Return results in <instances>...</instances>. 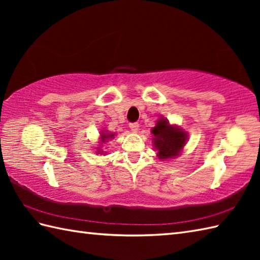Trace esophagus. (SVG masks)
I'll return each mask as SVG.
<instances>
[{
	"label": "esophagus",
	"instance_id": "1",
	"mask_svg": "<svg viewBox=\"0 0 260 260\" xmlns=\"http://www.w3.org/2000/svg\"><path fill=\"white\" fill-rule=\"evenodd\" d=\"M129 128L132 132H134V133H137L140 129V124L139 123H131L129 124Z\"/></svg>",
	"mask_w": 260,
	"mask_h": 260
}]
</instances>
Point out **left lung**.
I'll return each mask as SVG.
<instances>
[{
  "instance_id": "left-lung-1",
  "label": "left lung",
  "mask_w": 260,
  "mask_h": 260,
  "mask_svg": "<svg viewBox=\"0 0 260 260\" xmlns=\"http://www.w3.org/2000/svg\"><path fill=\"white\" fill-rule=\"evenodd\" d=\"M152 134L154 135L153 145L157 151V157L163 161L180 155L187 137L181 127L171 125L169 120L164 118L157 120L155 127L152 129Z\"/></svg>"
}]
</instances>
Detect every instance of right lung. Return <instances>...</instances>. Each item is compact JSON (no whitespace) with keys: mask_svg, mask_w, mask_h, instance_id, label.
<instances>
[{"mask_svg":"<svg viewBox=\"0 0 260 260\" xmlns=\"http://www.w3.org/2000/svg\"><path fill=\"white\" fill-rule=\"evenodd\" d=\"M114 137V134L113 133H108V132H102V134H101V141H102V143H106L108 140H112ZM101 143V144H102ZM97 154H99V153H104V151H102V150H99V147L97 148Z\"/></svg>","mask_w":260,"mask_h":260,"instance_id":"1","label":"right lung"}]
</instances>
